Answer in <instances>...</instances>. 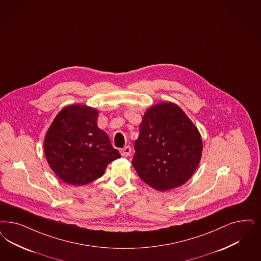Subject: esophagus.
<instances>
[{
  "mask_svg": "<svg viewBox=\"0 0 261 261\" xmlns=\"http://www.w3.org/2000/svg\"><path fill=\"white\" fill-rule=\"evenodd\" d=\"M131 151H132L131 147L127 145L124 148H122V149L120 150V154H121L123 157H128V156L131 154Z\"/></svg>",
  "mask_w": 261,
  "mask_h": 261,
  "instance_id": "obj_1",
  "label": "esophagus"
}]
</instances>
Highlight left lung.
<instances>
[{"label": "left lung", "mask_w": 261, "mask_h": 261, "mask_svg": "<svg viewBox=\"0 0 261 261\" xmlns=\"http://www.w3.org/2000/svg\"><path fill=\"white\" fill-rule=\"evenodd\" d=\"M134 148L132 165L141 179L154 189L167 191L179 187L193 175L202 142L178 106L161 103L144 114Z\"/></svg>", "instance_id": "obj_1"}]
</instances>
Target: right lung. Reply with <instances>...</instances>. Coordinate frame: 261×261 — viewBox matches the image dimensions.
<instances>
[{"label": "right lung", "mask_w": 261, "mask_h": 261, "mask_svg": "<svg viewBox=\"0 0 261 261\" xmlns=\"http://www.w3.org/2000/svg\"><path fill=\"white\" fill-rule=\"evenodd\" d=\"M95 109L73 105L62 110L46 133V159L67 184L81 186L104 174L108 164L120 157L107 134L96 124Z\"/></svg>", "instance_id": "1"}]
</instances>
